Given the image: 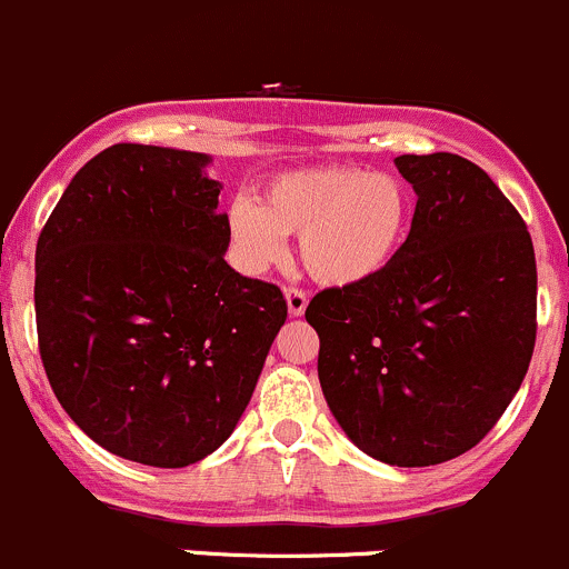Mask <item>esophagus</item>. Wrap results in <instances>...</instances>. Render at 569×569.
<instances>
[{
  "label": "esophagus",
  "instance_id": "esophagus-1",
  "mask_svg": "<svg viewBox=\"0 0 569 569\" xmlns=\"http://www.w3.org/2000/svg\"><path fill=\"white\" fill-rule=\"evenodd\" d=\"M284 296H287V312H290L292 318H301V315L307 312L309 292L301 290V287H287Z\"/></svg>",
  "mask_w": 569,
  "mask_h": 569
}]
</instances>
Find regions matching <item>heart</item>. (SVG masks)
Returning <instances> with one entry per match:
<instances>
[{"label": "heart", "mask_w": 569, "mask_h": 569, "mask_svg": "<svg viewBox=\"0 0 569 569\" xmlns=\"http://www.w3.org/2000/svg\"><path fill=\"white\" fill-rule=\"evenodd\" d=\"M411 213V191L397 174L328 163L273 174L257 204L236 199L227 210V236L251 273L282 260L284 238L298 236L315 282L353 287L391 266Z\"/></svg>", "instance_id": "b5f03b06"}]
</instances>
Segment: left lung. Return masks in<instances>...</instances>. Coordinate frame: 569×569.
Segmentation results:
<instances>
[{"label": "left lung", "instance_id": "8db88e82", "mask_svg": "<svg viewBox=\"0 0 569 569\" xmlns=\"http://www.w3.org/2000/svg\"><path fill=\"white\" fill-rule=\"evenodd\" d=\"M411 232L383 273L326 287L328 408L370 458L438 466L477 447L523 383L537 339V262L526 221L485 169L455 153L397 156Z\"/></svg>", "mask_w": 569, "mask_h": 569}]
</instances>
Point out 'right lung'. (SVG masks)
I'll list each match as a JSON object with an SVG mask.
<instances>
[{"label":"right lung","instance_id":"right-lung-1","mask_svg":"<svg viewBox=\"0 0 569 569\" xmlns=\"http://www.w3.org/2000/svg\"><path fill=\"white\" fill-rule=\"evenodd\" d=\"M210 158L111 144L84 163L34 251L38 348L57 400L111 455L208 458L236 430L287 320L277 284L227 266Z\"/></svg>","mask_w":569,"mask_h":569}]
</instances>
